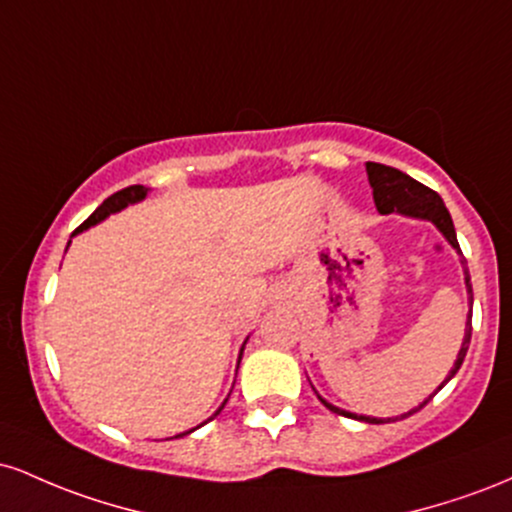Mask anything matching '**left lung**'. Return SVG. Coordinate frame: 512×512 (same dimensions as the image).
Instances as JSON below:
<instances>
[{
  "mask_svg": "<svg viewBox=\"0 0 512 512\" xmlns=\"http://www.w3.org/2000/svg\"><path fill=\"white\" fill-rule=\"evenodd\" d=\"M366 170H368V180H370V187H373V199H375V207H378L380 214H390V211H399V214L404 216H414V219H428L433 221L438 226V231L443 233L445 238L450 240L452 248H460L457 245V236H455V226H452V219L448 214V209H445L443 199L438 197V192H433L431 187L421 185L419 180L409 178L407 173H402V170L397 168H390V166H383V163H366ZM464 281H467V293H469V305H472V281H469V272H464ZM469 339H472V310H469V320H467V332H464V342H462V349L460 354H457V361L455 366H452L448 380L452 375L457 373L462 366L464 356H467V349H469ZM445 380V383H448ZM443 383V385H445ZM440 385V387H443ZM438 387V390H440ZM436 390V392H438ZM433 392V395H436ZM433 395L426 399L424 404H419L416 409H411L409 414L404 416H411L414 411L424 409L428 402H431ZM320 402L325 404L327 409L334 411V414H344L349 416V419H358V421H366V424H387V421L392 419H373V416H358V414H349V411H342L337 407H332L330 402H325V399L320 397Z\"/></svg>",
  "mask_w": 512,
  "mask_h": 512,
  "instance_id": "left-lung-1",
  "label": "left lung"
}]
</instances>
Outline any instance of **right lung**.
Listing matches in <instances>:
<instances>
[{
  "mask_svg": "<svg viewBox=\"0 0 512 512\" xmlns=\"http://www.w3.org/2000/svg\"><path fill=\"white\" fill-rule=\"evenodd\" d=\"M146 192H149V187H144V185H129V187H125V190L115 192V195H110L108 199H105V202L101 204V207H98L96 211H93V214L88 216V219H86L84 223H81L79 228H76V231L72 233V236H76V233H81V231H86V228L96 226L98 221H103L105 216L113 214V211H120V209H125L127 204L139 202V199H144V197H146ZM67 248H69V243H67ZM238 363H240V361H238ZM226 402H228V399H226ZM226 402L221 404L219 411H216L214 416H219V414H221V409L226 407ZM214 416H211V419H214ZM192 431H195V428H192ZM192 431H187V433H192ZM187 433H182V436H187Z\"/></svg>",
  "mask_w": 512,
  "mask_h": 512,
  "instance_id": "obj_1",
  "label": "right lung"
}]
</instances>
